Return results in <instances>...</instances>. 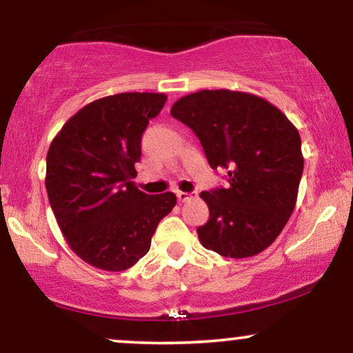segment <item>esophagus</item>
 <instances>
[{"instance_id":"1","label":"esophagus","mask_w":353,"mask_h":353,"mask_svg":"<svg viewBox=\"0 0 353 353\" xmlns=\"http://www.w3.org/2000/svg\"><path fill=\"white\" fill-rule=\"evenodd\" d=\"M176 196H177V201H179V202H188V201L192 199V194L182 192V190H177Z\"/></svg>"}]
</instances>
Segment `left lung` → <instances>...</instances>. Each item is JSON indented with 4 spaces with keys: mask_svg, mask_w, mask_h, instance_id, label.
I'll return each instance as SVG.
<instances>
[{
    "mask_svg": "<svg viewBox=\"0 0 353 353\" xmlns=\"http://www.w3.org/2000/svg\"><path fill=\"white\" fill-rule=\"evenodd\" d=\"M171 114L199 137L210 168L228 171V188L201 192L209 205L201 244L230 259L262 252L297 201L303 157L295 125L269 101L229 89L184 96Z\"/></svg>",
    "mask_w": 353,
    "mask_h": 353,
    "instance_id": "1",
    "label": "left lung"
}]
</instances>
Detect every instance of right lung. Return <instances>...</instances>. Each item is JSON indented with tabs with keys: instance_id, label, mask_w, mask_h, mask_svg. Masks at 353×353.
<instances>
[{
	"instance_id": "1",
	"label": "right lung",
	"mask_w": 353,
	"mask_h": 353,
	"mask_svg": "<svg viewBox=\"0 0 353 353\" xmlns=\"http://www.w3.org/2000/svg\"><path fill=\"white\" fill-rule=\"evenodd\" d=\"M161 92H121L79 109L52 139L46 190L72 252L89 265L119 272L149 252L172 192L149 196L134 185L141 137L164 108Z\"/></svg>"
}]
</instances>
